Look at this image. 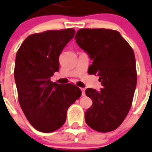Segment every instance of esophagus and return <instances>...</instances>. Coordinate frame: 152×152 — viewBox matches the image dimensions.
I'll return each mask as SVG.
<instances>
[{"instance_id":"obj_1","label":"esophagus","mask_w":152,"mask_h":152,"mask_svg":"<svg viewBox=\"0 0 152 152\" xmlns=\"http://www.w3.org/2000/svg\"><path fill=\"white\" fill-rule=\"evenodd\" d=\"M81 90V92H82V96H84L85 95V89L84 88H80Z\"/></svg>"}]
</instances>
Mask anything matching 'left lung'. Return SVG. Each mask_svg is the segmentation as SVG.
<instances>
[{"label": "left lung", "mask_w": 152, "mask_h": 152, "mask_svg": "<svg viewBox=\"0 0 152 152\" xmlns=\"http://www.w3.org/2000/svg\"><path fill=\"white\" fill-rule=\"evenodd\" d=\"M75 39L92 64L90 75L99 76L103 88L85 91L93 104L85 113V122L93 129L107 132L118 128L126 117L137 83L134 52L116 30L80 29Z\"/></svg>", "instance_id": "left-lung-1"}]
</instances>
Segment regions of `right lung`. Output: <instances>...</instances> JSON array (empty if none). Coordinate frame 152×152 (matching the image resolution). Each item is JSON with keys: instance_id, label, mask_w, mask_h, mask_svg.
<instances>
[{"instance_id": "add662e5", "label": "right lung", "mask_w": 152, "mask_h": 152, "mask_svg": "<svg viewBox=\"0 0 152 152\" xmlns=\"http://www.w3.org/2000/svg\"><path fill=\"white\" fill-rule=\"evenodd\" d=\"M75 33L74 29L35 33L24 40L17 52L14 78L19 103L29 123L42 132L61 128L68 107L81 95L77 86L50 80L59 70L61 51Z\"/></svg>"}]
</instances>
